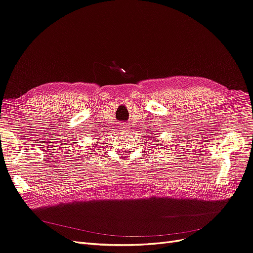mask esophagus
I'll return each mask as SVG.
<instances>
[{"instance_id":"1","label":"esophagus","mask_w":253,"mask_h":253,"mask_svg":"<svg viewBox=\"0 0 253 253\" xmlns=\"http://www.w3.org/2000/svg\"><path fill=\"white\" fill-rule=\"evenodd\" d=\"M120 128H121V129H126V125H122V126H120Z\"/></svg>"}]
</instances>
